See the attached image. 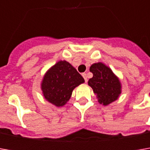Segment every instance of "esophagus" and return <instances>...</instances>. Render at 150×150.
Instances as JSON below:
<instances>
[{
	"mask_svg": "<svg viewBox=\"0 0 150 150\" xmlns=\"http://www.w3.org/2000/svg\"><path fill=\"white\" fill-rule=\"evenodd\" d=\"M83 77L84 80H85V83L88 82V77H87V73H83Z\"/></svg>",
	"mask_w": 150,
	"mask_h": 150,
	"instance_id": "1",
	"label": "esophagus"
}]
</instances>
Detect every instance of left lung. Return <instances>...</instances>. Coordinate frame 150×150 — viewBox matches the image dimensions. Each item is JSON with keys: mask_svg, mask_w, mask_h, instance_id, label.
Returning a JSON list of instances; mask_svg holds the SVG:
<instances>
[{"mask_svg": "<svg viewBox=\"0 0 150 150\" xmlns=\"http://www.w3.org/2000/svg\"><path fill=\"white\" fill-rule=\"evenodd\" d=\"M90 72L93 77L88 80V85L98 98V102L108 105L116 100L121 93V86L111 69L98 62L90 67Z\"/></svg>", "mask_w": 150, "mask_h": 150, "instance_id": "1", "label": "left lung"}]
</instances>
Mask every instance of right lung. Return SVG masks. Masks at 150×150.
Returning <instances> with one entry per match:
<instances>
[{
	"mask_svg": "<svg viewBox=\"0 0 150 150\" xmlns=\"http://www.w3.org/2000/svg\"><path fill=\"white\" fill-rule=\"evenodd\" d=\"M83 83V78L69 62L60 61L45 75L42 89L47 100L60 107L69 100L72 90Z\"/></svg>",
	"mask_w": 150,
	"mask_h": 150,
	"instance_id": "add662e5",
	"label": "right lung"
}]
</instances>
